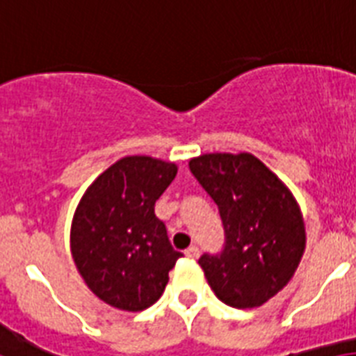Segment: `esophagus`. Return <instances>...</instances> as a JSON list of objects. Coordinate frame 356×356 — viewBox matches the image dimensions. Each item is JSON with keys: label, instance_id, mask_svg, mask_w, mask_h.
Masks as SVG:
<instances>
[{"label": "esophagus", "instance_id": "obj_1", "mask_svg": "<svg viewBox=\"0 0 356 356\" xmlns=\"http://www.w3.org/2000/svg\"><path fill=\"white\" fill-rule=\"evenodd\" d=\"M186 256L187 258H193V260H195V258H198V247L191 245V247L186 250Z\"/></svg>", "mask_w": 356, "mask_h": 356}]
</instances>
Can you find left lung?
I'll return each instance as SVG.
<instances>
[{
    "label": "left lung",
    "instance_id": "1",
    "mask_svg": "<svg viewBox=\"0 0 356 356\" xmlns=\"http://www.w3.org/2000/svg\"><path fill=\"white\" fill-rule=\"evenodd\" d=\"M189 169L225 227V249L198 260L209 288L228 307H261L290 282L307 247L296 197L252 154H202Z\"/></svg>",
    "mask_w": 356,
    "mask_h": 356
}]
</instances>
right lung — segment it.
Returning a JSON list of instances; mask_svg holds the SVG:
<instances>
[{
    "label": "right lung",
    "instance_id": "1",
    "mask_svg": "<svg viewBox=\"0 0 356 356\" xmlns=\"http://www.w3.org/2000/svg\"><path fill=\"white\" fill-rule=\"evenodd\" d=\"M176 172L163 159L126 156L90 184L76 208L74 264L89 290L118 310L152 307L181 256L154 211Z\"/></svg>",
    "mask_w": 356,
    "mask_h": 356
}]
</instances>
